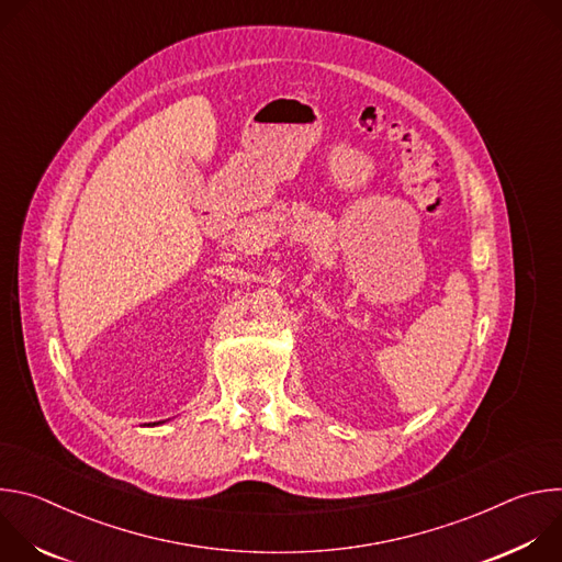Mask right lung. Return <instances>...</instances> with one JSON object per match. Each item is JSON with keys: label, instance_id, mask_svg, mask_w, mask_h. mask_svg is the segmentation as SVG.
Listing matches in <instances>:
<instances>
[{"label": "right lung", "instance_id": "right-lung-1", "mask_svg": "<svg viewBox=\"0 0 562 562\" xmlns=\"http://www.w3.org/2000/svg\"><path fill=\"white\" fill-rule=\"evenodd\" d=\"M153 425H155V423H153Z\"/></svg>", "mask_w": 562, "mask_h": 562}]
</instances>
